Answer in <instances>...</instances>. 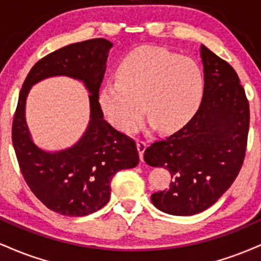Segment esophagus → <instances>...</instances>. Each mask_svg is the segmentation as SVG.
I'll use <instances>...</instances> for the list:
<instances>
[{
	"label": "esophagus",
	"mask_w": 261,
	"mask_h": 261,
	"mask_svg": "<svg viewBox=\"0 0 261 261\" xmlns=\"http://www.w3.org/2000/svg\"><path fill=\"white\" fill-rule=\"evenodd\" d=\"M136 146H137V151H139V154H140V160L142 161L143 153H145V149L147 148V143H146L145 141H137Z\"/></svg>",
	"instance_id": "esophagus-1"
}]
</instances>
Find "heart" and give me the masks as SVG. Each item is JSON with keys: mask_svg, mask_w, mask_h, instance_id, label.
<instances>
[{"mask_svg": "<svg viewBox=\"0 0 261 261\" xmlns=\"http://www.w3.org/2000/svg\"><path fill=\"white\" fill-rule=\"evenodd\" d=\"M203 89L202 71L194 60L146 45L125 56L118 81L101 87L99 104L110 124L122 133L137 127L143 108L149 118L147 128L172 133L195 114Z\"/></svg>", "mask_w": 261, "mask_h": 261, "instance_id": "1", "label": "heart"}]
</instances>
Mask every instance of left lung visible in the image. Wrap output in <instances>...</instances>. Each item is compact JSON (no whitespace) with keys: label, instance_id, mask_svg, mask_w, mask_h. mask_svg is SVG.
Returning a JSON list of instances; mask_svg holds the SVG:
<instances>
[{"label":"left lung","instance_id":"left-lung-1","mask_svg":"<svg viewBox=\"0 0 261 261\" xmlns=\"http://www.w3.org/2000/svg\"><path fill=\"white\" fill-rule=\"evenodd\" d=\"M205 89L201 104L184 127L145 151L151 167L169 170L173 181L152 194V203L174 216L205 211L228 190L243 164L249 103L238 74L205 45L200 47Z\"/></svg>","mask_w":261,"mask_h":261}]
</instances>
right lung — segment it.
Masks as SVG:
<instances>
[{
    "mask_svg": "<svg viewBox=\"0 0 261 261\" xmlns=\"http://www.w3.org/2000/svg\"><path fill=\"white\" fill-rule=\"evenodd\" d=\"M113 44L106 39L74 43L46 55L32 67L23 83L12 126V141L20 172L47 208L81 217L107 205L110 181L121 169L139 164L136 143L103 119L99 88ZM79 79L90 92L91 115L83 137L71 148L49 152L35 145L25 120L31 87L49 76Z\"/></svg>",
    "mask_w": 261,
    "mask_h": 261,
    "instance_id": "add662e5",
    "label": "right lung"
}]
</instances>
